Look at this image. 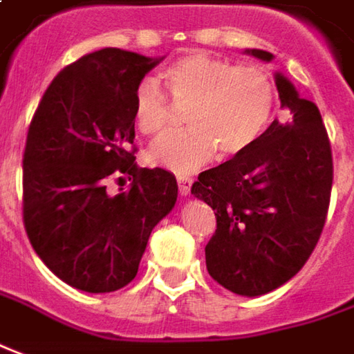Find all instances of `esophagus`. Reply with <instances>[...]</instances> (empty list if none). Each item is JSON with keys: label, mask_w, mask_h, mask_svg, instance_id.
I'll return each instance as SVG.
<instances>
[{"label": "esophagus", "mask_w": 354, "mask_h": 354, "mask_svg": "<svg viewBox=\"0 0 354 354\" xmlns=\"http://www.w3.org/2000/svg\"><path fill=\"white\" fill-rule=\"evenodd\" d=\"M192 184H194V180H192V178L178 176V189H180V194H182V196H187V194H189Z\"/></svg>", "instance_id": "1"}]
</instances>
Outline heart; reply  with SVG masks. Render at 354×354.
Wrapping results in <instances>:
<instances>
[{
	"instance_id": "1",
	"label": "heart",
	"mask_w": 354,
	"mask_h": 354,
	"mask_svg": "<svg viewBox=\"0 0 354 354\" xmlns=\"http://www.w3.org/2000/svg\"><path fill=\"white\" fill-rule=\"evenodd\" d=\"M172 102L187 106L189 127L158 137L147 157L153 165L192 174L215 153L230 158L258 141L275 108V86L254 66H232L207 54H187L162 73ZM133 120L143 136H157L170 124V102L155 79L139 81Z\"/></svg>"
}]
</instances>
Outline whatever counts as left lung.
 Here are the masks:
<instances>
[{
    "label": "left lung",
    "mask_w": 354,
    "mask_h": 354,
    "mask_svg": "<svg viewBox=\"0 0 354 354\" xmlns=\"http://www.w3.org/2000/svg\"><path fill=\"white\" fill-rule=\"evenodd\" d=\"M244 54L273 62L266 50ZM288 120L254 145L197 176L192 194L215 211L217 230L205 263L218 285L240 297H261L292 279L318 244L326 225L333 160L318 106L275 73Z\"/></svg>",
    "instance_id": "obj_1"
}]
</instances>
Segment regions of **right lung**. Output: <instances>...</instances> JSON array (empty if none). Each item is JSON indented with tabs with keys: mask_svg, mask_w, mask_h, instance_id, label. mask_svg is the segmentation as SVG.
Here are the masks:
<instances>
[{
	"mask_svg": "<svg viewBox=\"0 0 354 354\" xmlns=\"http://www.w3.org/2000/svg\"><path fill=\"white\" fill-rule=\"evenodd\" d=\"M165 57L120 48L86 54L46 88L26 136L23 218L28 240L56 277L85 292L133 281L147 242L174 209L176 178L137 168L133 93ZM114 171L134 184L106 189Z\"/></svg>",
	"mask_w": 354,
	"mask_h": 354,
	"instance_id": "1",
	"label": "right lung"
}]
</instances>
